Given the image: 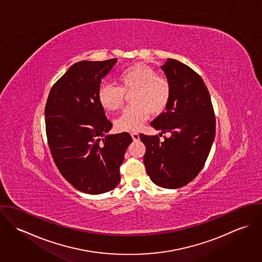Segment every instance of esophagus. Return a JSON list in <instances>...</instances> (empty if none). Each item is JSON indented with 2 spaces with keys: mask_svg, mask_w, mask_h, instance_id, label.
<instances>
[{
  "mask_svg": "<svg viewBox=\"0 0 262 262\" xmlns=\"http://www.w3.org/2000/svg\"><path fill=\"white\" fill-rule=\"evenodd\" d=\"M131 136H132L133 141H137V140H139V134H138L137 132H132V133H131Z\"/></svg>",
  "mask_w": 262,
  "mask_h": 262,
  "instance_id": "34e87169",
  "label": "esophagus"
}]
</instances>
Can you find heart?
Segmentation results:
<instances>
[{
    "mask_svg": "<svg viewBox=\"0 0 262 262\" xmlns=\"http://www.w3.org/2000/svg\"><path fill=\"white\" fill-rule=\"evenodd\" d=\"M119 86L104 83L98 91L101 106L110 112L118 111L130 95V107L116 120L115 126L120 131H137L149 116L163 112L171 97V85L167 78L157 75L148 66L137 63L124 70L118 75Z\"/></svg>",
    "mask_w": 262,
    "mask_h": 262,
    "instance_id": "heart-1",
    "label": "heart"
}]
</instances>
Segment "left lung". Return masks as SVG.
<instances>
[{"label": "left lung", "instance_id": "left-lung-1", "mask_svg": "<svg viewBox=\"0 0 262 262\" xmlns=\"http://www.w3.org/2000/svg\"><path fill=\"white\" fill-rule=\"evenodd\" d=\"M161 70L171 85V97L166 112L150 125L170 135L162 142L157 135L139 137L146 147L143 161L150 180L159 187L179 188L204 167L215 139L216 118L208 89L194 71L171 58Z\"/></svg>", "mask_w": 262, "mask_h": 262}]
</instances>
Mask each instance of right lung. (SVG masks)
Here are the masks:
<instances>
[{"label": "right lung", "instance_id": "1", "mask_svg": "<svg viewBox=\"0 0 262 262\" xmlns=\"http://www.w3.org/2000/svg\"><path fill=\"white\" fill-rule=\"evenodd\" d=\"M117 58L73 64L51 88L45 106L48 146L62 177L91 194L120 183V165L132 142L129 133L106 135L112 128L98 100L104 76Z\"/></svg>", "mask_w": 262, "mask_h": 262}]
</instances>
